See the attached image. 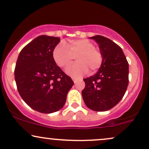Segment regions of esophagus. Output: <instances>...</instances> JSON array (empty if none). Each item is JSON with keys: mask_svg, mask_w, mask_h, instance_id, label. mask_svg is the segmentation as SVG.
I'll return each instance as SVG.
<instances>
[{"mask_svg": "<svg viewBox=\"0 0 149 149\" xmlns=\"http://www.w3.org/2000/svg\"><path fill=\"white\" fill-rule=\"evenodd\" d=\"M72 80H73V82H74L75 84L77 83V82L78 81V79H77V78H73Z\"/></svg>", "mask_w": 149, "mask_h": 149, "instance_id": "34e87169", "label": "esophagus"}]
</instances>
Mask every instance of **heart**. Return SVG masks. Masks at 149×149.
<instances>
[{
  "label": "heart",
  "mask_w": 149,
  "mask_h": 149,
  "mask_svg": "<svg viewBox=\"0 0 149 149\" xmlns=\"http://www.w3.org/2000/svg\"><path fill=\"white\" fill-rule=\"evenodd\" d=\"M53 59L55 64L62 69L67 68L74 57L77 62L68 68L66 72L75 78H81L89 72L96 71L103 64V54L94 44L88 39H74L70 41L68 46L61 42L53 51Z\"/></svg>",
  "instance_id": "1"
}]
</instances>
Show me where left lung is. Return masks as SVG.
<instances>
[{
    "instance_id": "left-lung-1",
    "label": "left lung",
    "mask_w": 149,
    "mask_h": 149,
    "mask_svg": "<svg viewBox=\"0 0 149 149\" xmlns=\"http://www.w3.org/2000/svg\"><path fill=\"white\" fill-rule=\"evenodd\" d=\"M98 44L103 61L98 72L85 78L82 91L88 108L96 112L110 110L122 99L128 85L129 66L121 47L101 35L90 37Z\"/></svg>"
}]
</instances>
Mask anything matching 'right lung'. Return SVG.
Masks as SVG:
<instances>
[{"instance_id":"obj_1","label":"right lung","mask_w":149,"mask_h":149,"mask_svg":"<svg viewBox=\"0 0 149 149\" xmlns=\"http://www.w3.org/2000/svg\"><path fill=\"white\" fill-rule=\"evenodd\" d=\"M60 37L41 35L21 50L14 77L18 92L28 105L42 113L62 109L73 82L55 64L53 51Z\"/></svg>"}]
</instances>
